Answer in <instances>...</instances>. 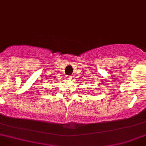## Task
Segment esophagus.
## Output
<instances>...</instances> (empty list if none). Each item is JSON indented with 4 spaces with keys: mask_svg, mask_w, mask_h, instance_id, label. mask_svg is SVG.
<instances>
[{
    "mask_svg": "<svg viewBox=\"0 0 146 146\" xmlns=\"http://www.w3.org/2000/svg\"><path fill=\"white\" fill-rule=\"evenodd\" d=\"M67 78H68V79H70V78H70V77H67Z\"/></svg>",
    "mask_w": 146,
    "mask_h": 146,
    "instance_id": "obj_1",
    "label": "esophagus"
}]
</instances>
